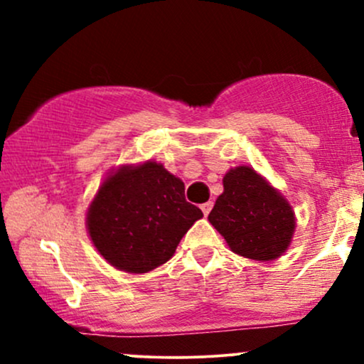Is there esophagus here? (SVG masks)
Masks as SVG:
<instances>
[{
	"mask_svg": "<svg viewBox=\"0 0 364 364\" xmlns=\"http://www.w3.org/2000/svg\"><path fill=\"white\" fill-rule=\"evenodd\" d=\"M212 207H214V203H212V202H207V203H202V207H200V208H202L203 214L208 215V214H210Z\"/></svg>",
	"mask_w": 364,
	"mask_h": 364,
	"instance_id": "esophagus-1",
	"label": "esophagus"
}]
</instances>
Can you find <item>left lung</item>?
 <instances>
[{"label": "left lung", "instance_id": "1", "mask_svg": "<svg viewBox=\"0 0 364 364\" xmlns=\"http://www.w3.org/2000/svg\"><path fill=\"white\" fill-rule=\"evenodd\" d=\"M208 220L231 250L252 260H275L286 252L294 232L289 203L257 171L246 166L224 176V193Z\"/></svg>", "mask_w": 364, "mask_h": 364}]
</instances>
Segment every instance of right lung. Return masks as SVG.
Returning <instances> with one entry per match:
<instances>
[{
    "instance_id": "obj_1",
    "label": "right lung",
    "mask_w": 364,
    "mask_h": 364,
    "mask_svg": "<svg viewBox=\"0 0 364 364\" xmlns=\"http://www.w3.org/2000/svg\"><path fill=\"white\" fill-rule=\"evenodd\" d=\"M202 210L185 198L181 179L157 162L114 173L92 202V243L116 269L144 274L173 257Z\"/></svg>"
}]
</instances>
